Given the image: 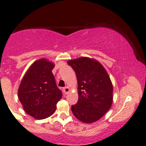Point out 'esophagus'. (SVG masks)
I'll list each match as a JSON object with an SVG mask.
<instances>
[{"mask_svg": "<svg viewBox=\"0 0 146 146\" xmlns=\"http://www.w3.org/2000/svg\"><path fill=\"white\" fill-rule=\"evenodd\" d=\"M70 89L68 86H66L63 88V92H64V94H67L69 92H70Z\"/></svg>", "mask_w": 146, "mask_h": 146, "instance_id": "1", "label": "esophagus"}]
</instances>
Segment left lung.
Returning a JSON list of instances; mask_svg holds the SVG:
<instances>
[{
  "label": "left lung",
  "mask_w": 146,
  "mask_h": 146,
  "mask_svg": "<svg viewBox=\"0 0 146 146\" xmlns=\"http://www.w3.org/2000/svg\"><path fill=\"white\" fill-rule=\"evenodd\" d=\"M67 64L75 71L77 79V103L72 106L74 115L86 124L100 119L110 109L113 86L103 65L93 58L82 57L70 60Z\"/></svg>",
  "instance_id": "1"
}]
</instances>
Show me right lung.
Listing matches in <instances>:
<instances>
[{
  "instance_id": "right-lung-1",
  "label": "right lung",
  "mask_w": 146,
  "mask_h": 146,
  "mask_svg": "<svg viewBox=\"0 0 146 146\" xmlns=\"http://www.w3.org/2000/svg\"><path fill=\"white\" fill-rule=\"evenodd\" d=\"M53 62L45 58L35 61L21 81L18 98L24 110L36 119L51 116L62 94L57 87L52 73Z\"/></svg>"
}]
</instances>
